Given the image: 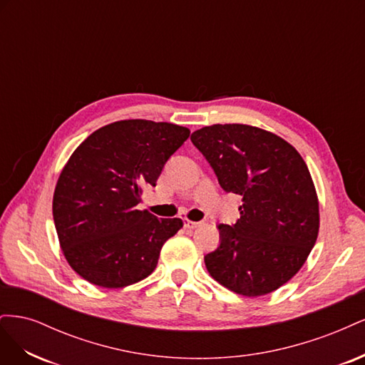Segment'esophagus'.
<instances>
[{
    "label": "esophagus",
    "mask_w": 365,
    "mask_h": 365,
    "mask_svg": "<svg viewBox=\"0 0 365 365\" xmlns=\"http://www.w3.org/2000/svg\"><path fill=\"white\" fill-rule=\"evenodd\" d=\"M200 225H201V222H195V220L184 219V228H187V230H193V228H197Z\"/></svg>",
    "instance_id": "obj_1"
}]
</instances>
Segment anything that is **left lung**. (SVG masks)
Instances as JSON below:
<instances>
[{
    "mask_svg": "<svg viewBox=\"0 0 365 365\" xmlns=\"http://www.w3.org/2000/svg\"><path fill=\"white\" fill-rule=\"evenodd\" d=\"M220 187L242 196L236 224H220L207 271L230 291L260 297L300 271L314 248L318 197L300 153L272 132L248 125H213L192 137Z\"/></svg>",
    "mask_w": 365,
    "mask_h": 365,
    "instance_id": "8db88e82",
    "label": "left lung"
}]
</instances>
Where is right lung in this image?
Segmentation results:
<instances>
[{"mask_svg":"<svg viewBox=\"0 0 365 365\" xmlns=\"http://www.w3.org/2000/svg\"><path fill=\"white\" fill-rule=\"evenodd\" d=\"M189 135L173 123L121 120L73 152L54 189L53 219L63 256L81 277L113 289L155 269L164 242L182 220L158 219L137 204Z\"/></svg>","mask_w":365,"mask_h":365,"instance_id":"right-lung-1","label":"right lung"}]
</instances>
